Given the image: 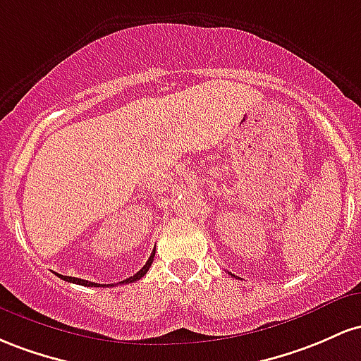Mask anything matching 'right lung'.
Masks as SVG:
<instances>
[{"instance_id": "add662e5", "label": "right lung", "mask_w": 361, "mask_h": 361, "mask_svg": "<svg viewBox=\"0 0 361 361\" xmlns=\"http://www.w3.org/2000/svg\"><path fill=\"white\" fill-rule=\"evenodd\" d=\"M153 257H155V249H153V252H152V256L148 257V261H147V264L143 266V268H141L140 271H137L136 274H133V276H129L128 279H124V281H121L123 283V285H126V283H135V281H137V279H141L145 276V274L148 273V269H149V266H152V262H153ZM59 278H63L64 281H70V283H76V285H83V286H105V285H100V283H93V281H87V279H80V278H71V276H63V274H58ZM109 286H114V285H109Z\"/></svg>"}]
</instances>
